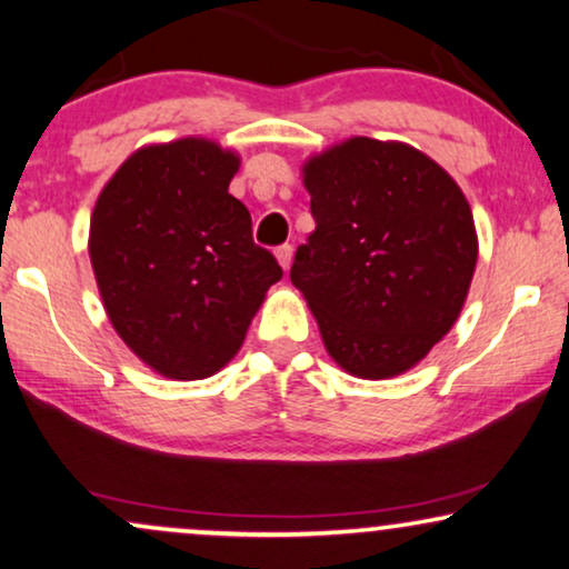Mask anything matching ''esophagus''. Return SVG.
Listing matches in <instances>:
<instances>
[{
  "label": "esophagus",
  "instance_id": "obj_1",
  "mask_svg": "<svg viewBox=\"0 0 569 569\" xmlns=\"http://www.w3.org/2000/svg\"><path fill=\"white\" fill-rule=\"evenodd\" d=\"M276 257H278L280 268L289 270V264H291V260H293V247H291V244H280V247H276Z\"/></svg>",
  "mask_w": 569,
  "mask_h": 569
}]
</instances>
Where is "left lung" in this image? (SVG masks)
Returning a JSON list of instances; mask_svg holds the SVG:
<instances>
[{
    "instance_id": "1",
    "label": "left lung",
    "mask_w": 569,
    "mask_h": 569,
    "mask_svg": "<svg viewBox=\"0 0 569 569\" xmlns=\"http://www.w3.org/2000/svg\"><path fill=\"white\" fill-rule=\"evenodd\" d=\"M315 231L291 283L346 372L411 369L456 325L479 241L460 187L403 142L353 138L305 166Z\"/></svg>"
}]
</instances>
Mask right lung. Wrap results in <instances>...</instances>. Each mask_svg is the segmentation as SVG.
<instances>
[{
	"label": "right lung",
	"instance_id": "obj_1",
	"mask_svg": "<svg viewBox=\"0 0 569 569\" xmlns=\"http://www.w3.org/2000/svg\"><path fill=\"white\" fill-rule=\"evenodd\" d=\"M239 158L184 138L132 153L98 197L90 262L106 315L148 367L202 380L244 343L264 291L283 278L229 194Z\"/></svg>",
	"mask_w": 569,
	"mask_h": 569
}]
</instances>
